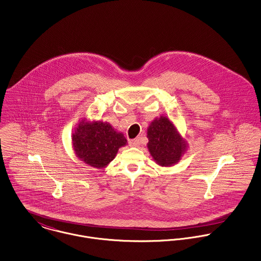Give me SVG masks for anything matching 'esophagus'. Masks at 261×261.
<instances>
[{
  "label": "esophagus",
  "instance_id": "esophagus-1",
  "mask_svg": "<svg viewBox=\"0 0 261 261\" xmlns=\"http://www.w3.org/2000/svg\"><path fill=\"white\" fill-rule=\"evenodd\" d=\"M129 144H130V146H131V147H138V146H139V144H140V141H139V139H138V138H136V139H132V140H130V141H129Z\"/></svg>",
  "mask_w": 261,
  "mask_h": 261
}]
</instances>
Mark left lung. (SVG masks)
<instances>
[{
    "label": "left lung",
    "mask_w": 261,
    "mask_h": 261,
    "mask_svg": "<svg viewBox=\"0 0 261 261\" xmlns=\"http://www.w3.org/2000/svg\"><path fill=\"white\" fill-rule=\"evenodd\" d=\"M147 148L153 161L162 167H172L180 162L188 148L185 138L169 118H155L147 128Z\"/></svg>",
    "instance_id": "left-lung-1"
}]
</instances>
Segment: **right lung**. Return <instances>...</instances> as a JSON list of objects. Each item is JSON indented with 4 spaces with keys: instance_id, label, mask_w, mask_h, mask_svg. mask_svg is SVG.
Wrapping results in <instances>:
<instances>
[{
    "instance_id": "obj_1",
    "label": "right lung",
    "mask_w": 261,
    "mask_h": 261,
    "mask_svg": "<svg viewBox=\"0 0 261 261\" xmlns=\"http://www.w3.org/2000/svg\"><path fill=\"white\" fill-rule=\"evenodd\" d=\"M127 145L124 134L108 122L82 119L72 134V146L76 156L86 165L106 168L117 155L120 147Z\"/></svg>"
}]
</instances>
